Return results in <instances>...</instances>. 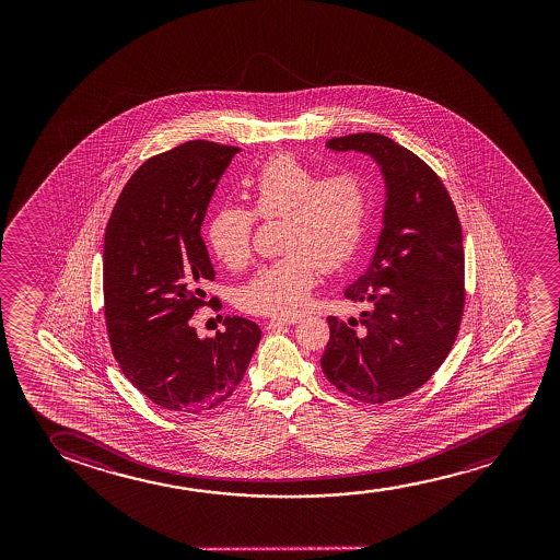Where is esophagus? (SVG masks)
Masks as SVG:
<instances>
[{
    "label": "esophagus",
    "instance_id": "obj_1",
    "mask_svg": "<svg viewBox=\"0 0 560 560\" xmlns=\"http://www.w3.org/2000/svg\"><path fill=\"white\" fill-rule=\"evenodd\" d=\"M294 323H299V317H276V319H269V322L266 323V329H279V327L294 325Z\"/></svg>",
    "mask_w": 560,
    "mask_h": 560
}]
</instances>
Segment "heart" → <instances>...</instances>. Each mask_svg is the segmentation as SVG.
<instances>
[{
    "label": "heart",
    "instance_id": "b5f03b06",
    "mask_svg": "<svg viewBox=\"0 0 560 560\" xmlns=\"http://www.w3.org/2000/svg\"><path fill=\"white\" fill-rule=\"evenodd\" d=\"M253 212L215 210L207 241L215 258L238 269L253 254L254 215L281 218L277 260L261 266L237 292L248 314L291 317L310 300L319 264L335 269L352 260L368 235L373 192L365 177L342 172L322 177L292 154H276L243 179Z\"/></svg>",
    "mask_w": 560,
    "mask_h": 560
}]
</instances>
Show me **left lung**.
I'll list each match as a JSON object with an SVG mask.
<instances>
[{
    "label": "left lung",
    "mask_w": 560,
    "mask_h": 560,
    "mask_svg": "<svg viewBox=\"0 0 560 560\" xmlns=\"http://www.w3.org/2000/svg\"><path fill=\"white\" fill-rule=\"evenodd\" d=\"M327 149L369 154L386 187L383 230L363 276L345 291L368 312L327 317L322 368L330 384L363 404H388L434 375L459 332L465 253L459 215L436 172L381 133H352Z\"/></svg>",
    "instance_id": "obj_1"
}]
</instances>
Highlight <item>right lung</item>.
Masks as SVG:
<instances>
[{"label":"right lung","mask_w":560,"mask_h":560,"mask_svg":"<svg viewBox=\"0 0 560 560\" xmlns=\"http://www.w3.org/2000/svg\"><path fill=\"white\" fill-rule=\"evenodd\" d=\"M238 151L197 139L149 159L124 187L105 231L110 348L124 376L174 413H205L230 398L260 342V327L238 315H228L212 338L189 325L207 304L202 287L215 277L200 225Z\"/></svg>","instance_id":"obj_1"}]
</instances>
